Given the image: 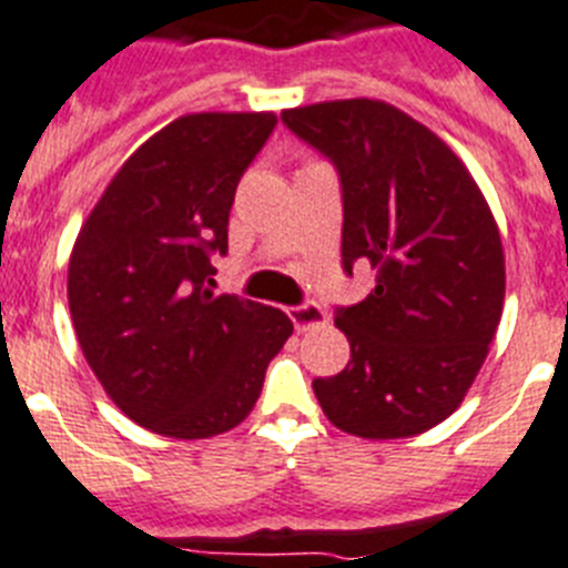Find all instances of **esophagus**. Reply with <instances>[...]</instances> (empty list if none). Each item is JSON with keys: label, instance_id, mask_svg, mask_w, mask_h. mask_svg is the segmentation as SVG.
<instances>
[{"label": "esophagus", "instance_id": "1", "mask_svg": "<svg viewBox=\"0 0 568 568\" xmlns=\"http://www.w3.org/2000/svg\"><path fill=\"white\" fill-rule=\"evenodd\" d=\"M288 317H291V323H294V328L305 332V328H314V325H325L328 314H325L323 305L303 303V305H291Z\"/></svg>", "mask_w": 568, "mask_h": 568}]
</instances>
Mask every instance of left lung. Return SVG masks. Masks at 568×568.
Instances as JSON below:
<instances>
[{"label": "left lung", "instance_id": "1", "mask_svg": "<svg viewBox=\"0 0 568 568\" xmlns=\"http://www.w3.org/2000/svg\"><path fill=\"white\" fill-rule=\"evenodd\" d=\"M283 122L337 168L345 274H377L363 303L337 308L352 359L314 379L320 406L366 440L428 432L460 406L500 325L506 260L489 202L440 136L388 102H317Z\"/></svg>", "mask_w": 568, "mask_h": 568}]
</instances>
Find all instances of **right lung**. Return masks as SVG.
<instances>
[{
    "label": "right lung",
    "instance_id": "add662e5",
    "mask_svg": "<svg viewBox=\"0 0 568 568\" xmlns=\"http://www.w3.org/2000/svg\"><path fill=\"white\" fill-rule=\"evenodd\" d=\"M271 111L185 113L142 142L79 229L68 305L88 366L120 412L176 440L240 426L294 325L220 294L216 254Z\"/></svg>",
    "mask_w": 568,
    "mask_h": 568
}]
</instances>
